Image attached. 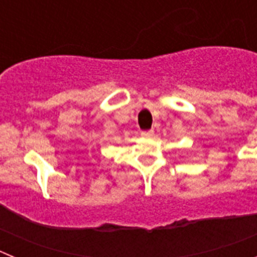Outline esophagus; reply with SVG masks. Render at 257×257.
<instances>
[{"mask_svg": "<svg viewBox=\"0 0 257 257\" xmlns=\"http://www.w3.org/2000/svg\"><path fill=\"white\" fill-rule=\"evenodd\" d=\"M153 135H154L153 130H147V131H143L142 133V136H144V138H152Z\"/></svg>", "mask_w": 257, "mask_h": 257, "instance_id": "34e87169", "label": "esophagus"}]
</instances>
